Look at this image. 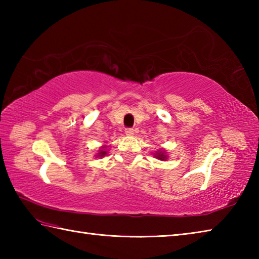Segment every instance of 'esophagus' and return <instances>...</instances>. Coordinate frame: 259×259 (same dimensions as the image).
<instances>
[{
	"label": "esophagus",
	"instance_id": "esophagus-1",
	"mask_svg": "<svg viewBox=\"0 0 259 259\" xmlns=\"http://www.w3.org/2000/svg\"><path fill=\"white\" fill-rule=\"evenodd\" d=\"M125 135L128 136H133L134 135V129L133 128H125Z\"/></svg>",
	"mask_w": 259,
	"mask_h": 259
}]
</instances>
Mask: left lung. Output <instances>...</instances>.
<instances>
[{
  "instance_id": "1",
  "label": "left lung",
  "mask_w": 259,
  "mask_h": 259,
  "mask_svg": "<svg viewBox=\"0 0 259 259\" xmlns=\"http://www.w3.org/2000/svg\"><path fill=\"white\" fill-rule=\"evenodd\" d=\"M156 157H157L158 159H160V160H164V158H166V156H164L163 152H159Z\"/></svg>"
}]
</instances>
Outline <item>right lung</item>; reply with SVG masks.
Masks as SVG:
<instances>
[{
  "instance_id": "right-lung-1",
  "label": "right lung",
  "mask_w": 259,
  "mask_h": 259,
  "mask_svg": "<svg viewBox=\"0 0 259 259\" xmlns=\"http://www.w3.org/2000/svg\"><path fill=\"white\" fill-rule=\"evenodd\" d=\"M99 155H100V156H104V155H106V151H101L100 153H99Z\"/></svg>"
}]
</instances>
